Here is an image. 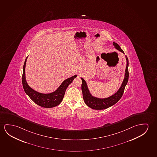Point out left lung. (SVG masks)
<instances>
[{"instance_id":"8db88e82","label":"left lung","mask_w":157,"mask_h":157,"mask_svg":"<svg viewBox=\"0 0 157 157\" xmlns=\"http://www.w3.org/2000/svg\"><path fill=\"white\" fill-rule=\"evenodd\" d=\"M113 45L115 48L122 53H124L123 50L121 48V47L118 44L115 42H113ZM126 60H127V66L125 68V75L124 78L123 80V82L121 84V87L118 89V91L116 92L115 94L112 95L111 96L109 97L105 98H99L95 97L92 96L90 94L89 90L87 87V84L83 78H81L82 80V90L83 99L84 101L85 104L87 106L91 108L94 110H103L108 108L109 107L113 105L121 99L124 92V90L125 89V86L127 84L129 78V72H128V59L127 56H125Z\"/></svg>"}]
</instances>
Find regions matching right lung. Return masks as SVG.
Listing matches in <instances>:
<instances>
[{
    "instance_id": "1",
    "label": "right lung",
    "mask_w": 157,
    "mask_h": 157,
    "mask_svg": "<svg viewBox=\"0 0 157 157\" xmlns=\"http://www.w3.org/2000/svg\"><path fill=\"white\" fill-rule=\"evenodd\" d=\"M27 58L24 62L22 75V84L24 91L32 99V101H33L36 104L40 106L47 108H53L54 106H57L63 101L66 90L67 88L68 85L72 82L75 78L77 77V75H75L74 76L65 80L60 85V86L58 87V89L54 92L50 94L40 93L30 87L26 81L25 68Z\"/></svg>"
}]
</instances>
